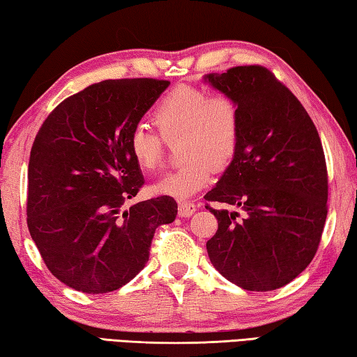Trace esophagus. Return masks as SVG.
<instances>
[{
  "label": "esophagus",
  "mask_w": 357,
  "mask_h": 357,
  "mask_svg": "<svg viewBox=\"0 0 357 357\" xmlns=\"http://www.w3.org/2000/svg\"><path fill=\"white\" fill-rule=\"evenodd\" d=\"M195 211H196V204L186 202V201L178 202V215L182 218H190L191 215H195Z\"/></svg>",
  "instance_id": "esophagus-1"
}]
</instances>
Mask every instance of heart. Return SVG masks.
<instances>
[{"label":"heart","mask_w":357,"mask_h":357,"mask_svg":"<svg viewBox=\"0 0 357 357\" xmlns=\"http://www.w3.org/2000/svg\"><path fill=\"white\" fill-rule=\"evenodd\" d=\"M152 119L161 137L141 125L130 133L128 152L135 165L142 172L156 171L165 160V139L178 136V156L183 160L150 186L153 195L178 199L196 195L211 180L213 167L226 169L238 152L240 108L227 93L178 86L160 100Z\"/></svg>","instance_id":"b5f03b06"}]
</instances>
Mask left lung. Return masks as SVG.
Here are the masks:
<instances>
[{
	"mask_svg": "<svg viewBox=\"0 0 357 357\" xmlns=\"http://www.w3.org/2000/svg\"><path fill=\"white\" fill-rule=\"evenodd\" d=\"M204 79L234 97L241 116L238 152L204 196L236 208L207 205L218 220L210 261L245 290L280 289L307 268L321 240L328 171L320 136L301 102L265 67L238 66Z\"/></svg>",
	"mask_w": 357,
	"mask_h": 357,
	"instance_id": "obj_1",
	"label": "left lung"
}]
</instances>
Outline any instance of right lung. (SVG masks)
I'll list each match as a JSON object with an SVG mask.
<instances>
[{
    "mask_svg": "<svg viewBox=\"0 0 357 357\" xmlns=\"http://www.w3.org/2000/svg\"><path fill=\"white\" fill-rule=\"evenodd\" d=\"M166 79H105L50 112L31 149L28 229L56 279L98 295L128 284L149 261L155 230L177 216L160 196L131 205L144 177L128 137Z\"/></svg>",
    "mask_w": 357,
    "mask_h": 357,
    "instance_id": "obj_1",
    "label": "right lung"
}]
</instances>
